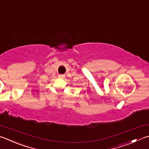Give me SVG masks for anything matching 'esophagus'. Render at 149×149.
<instances>
[{
    "instance_id": "obj_1",
    "label": "esophagus",
    "mask_w": 149,
    "mask_h": 149,
    "mask_svg": "<svg viewBox=\"0 0 149 149\" xmlns=\"http://www.w3.org/2000/svg\"><path fill=\"white\" fill-rule=\"evenodd\" d=\"M58 77L60 78H64L65 77V76L64 75V74H59L58 75Z\"/></svg>"
}]
</instances>
